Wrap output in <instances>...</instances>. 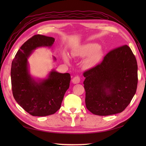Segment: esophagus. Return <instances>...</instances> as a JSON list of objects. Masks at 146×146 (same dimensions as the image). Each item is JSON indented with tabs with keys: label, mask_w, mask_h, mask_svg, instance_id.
Returning <instances> with one entry per match:
<instances>
[{
	"label": "esophagus",
	"mask_w": 146,
	"mask_h": 146,
	"mask_svg": "<svg viewBox=\"0 0 146 146\" xmlns=\"http://www.w3.org/2000/svg\"><path fill=\"white\" fill-rule=\"evenodd\" d=\"M72 82L74 84H77V83H79L80 82V78L79 76H75L72 79Z\"/></svg>",
	"instance_id": "1"
}]
</instances>
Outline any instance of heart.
I'll return each mask as SVG.
<instances>
[{
  "label": "heart",
  "instance_id": "heart-1",
  "mask_svg": "<svg viewBox=\"0 0 146 146\" xmlns=\"http://www.w3.org/2000/svg\"><path fill=\"white\" fill-rule=\"evenodd\" d=\"M103 55L101 48L97 43H88L82 46L74 52L73 56L85 57L87 56L84 61V64L87 68H91L97 64L100 61ZM67 60V58H65Z\"/></svg>",
  "mask_w": 146,
  "mask_h": 146
}]
</instances>
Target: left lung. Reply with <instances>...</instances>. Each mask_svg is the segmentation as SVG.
<instances>
[{"mask_svg": "<svg viewBox=\"0 0 146 146\" xmlns=\"http://www.w3.org/2000/svg\"><path fill=\"white\" fill-rule=\"evenodd\" d=\"M86 108L97 115L122 112L137 90V63L127 45L113 49L100 64L83 73Z\"/></svg>", "mask_w": 146, "mask_h": 146, "instance_id": "1", "label": "left lung"}]
</instances>
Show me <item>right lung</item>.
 Instances as JSON below:
<instances>
[{"label": "right lung", "mask_w": 146, "mask_h": 146, "mask_svg": "<svg viewBox=\"0 0 146 146\" xmlns=\"http://www.w3.org/2000/svg\"><path fill=\"white\" fill-rule=\"evenodd\" d=\"M54 38L43 35L33 36L22 45L12 62V90L17 104L33 116L44 117L60 109L65 92L69 88V73L52 70L48 78L36 82L31 76L27 59L39 47H51ZM56 60V58L54 57Z\"/></svg>", "instance_id": "obj_1"}]
</instances>
